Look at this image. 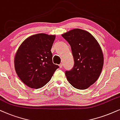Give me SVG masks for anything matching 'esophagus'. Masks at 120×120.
Returning a JSON list of instances; mask_svg holds the SVG:
<instances>
[{
	"label": "esophagus",
	"instance_id": "obj_1",
	"mask_svg": "<svg viewBox=\"0 0 120 120\" xmlns=\"http://www.w3.org/2000/svg\"><path fill=\"white\" fill-rule=\"evenodd\" d=\"M63 66V64H62V63L60 64L59 65V67H60V68H61Z\"/></svg>",
	"mask_w": 120,
	"mask_h": 120
}]
</instances>
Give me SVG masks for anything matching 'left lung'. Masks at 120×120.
Instances as JSON below:
<instances>
[{"label": "left lung", "mask_w": 120, "mask_h": 120, "mask_svg": "<svg viewBox=\"0 0 120 120\" xmlns=\"http://www.w3.org/2000/svg\"><path fill=\"white\" fill-rule=\"evenodd\" d=\"M71 48L74 66L65 72L68 82L83 90L98 80L104 64L101 48L96 39L85 30L76 28L61 35Z\"/></svg>", "instance_id": "1"}]
</instances>
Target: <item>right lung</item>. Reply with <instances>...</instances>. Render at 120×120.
<instances>
[{
  "mask_svg": "<svg viewBox=\"0 0 120 120\" xmlns=\"http://www.w3.org/2000/svg\"><path fill=\"white\" fill-rule=\"evenodd\" d=\"M55 35L39 33L26 38L17 49L14 65L17 76L31 88L45 86L59 66L52 63L51 49Z\"/></svg>",
  "mask_w": 120,
  "mask_h": 120,
  "instance_id": "1",
  "label": "right lung"
}]
</instances>
